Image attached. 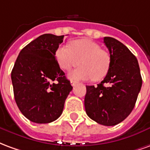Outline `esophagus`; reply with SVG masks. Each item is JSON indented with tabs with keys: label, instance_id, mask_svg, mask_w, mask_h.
Here are the masks:
<instances>
[{
	"label": "esophagus",
	"instance_id": "obj_1",
	"mask_svg": "<svg viewBox=\"0 0 150 150\" xmlns=\"http://www.w3.org/2000/svg\"><path fill=\"white\" fill-rule=\"evenodd\" d=\"M71 86H73V87H75V85L77 84V82L74 81V80H71Z\"/></svg>",
	"mask_w": 150,
	"mask_h": 150
}]
</instances>
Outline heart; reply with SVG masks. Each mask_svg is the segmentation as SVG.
Returning a JSON list of instances; mask_svg holds the SVG:
<instances>
[{
  "label": "heart",
  "instance_id": "b5f03b06",
  "mask_svg": "<svg viewBox=\"0 0 150 150\" xmlns=\"http://www.w3.org/2000/svg\"><path fill=\"white\" fill-rule=\"evenodd\" d=\"M55 58L59 67L65 71L79 64L81 66L69 73V78L75 80H101L108 75L112 62L107 50L86 38L73 41L70 47L59 46L56 50Z\"/></svg>",
  "mask_w": 150,
  "mask_h": 150
}]
</instances>
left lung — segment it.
<instances>
[{
	"label": "left lung",
	"mask_w": 150,
	"mask_h": 150,
	"mask_svg": "<svg viewBox=\"0 0 150 150\" xmlns=\"http://www.w3.org/2000/svg\"><path fill=\"white\" fill-rule=\"evenodd\" d=\"M112 62L104 80L86 86L84 106L88 116L100 125L113 126L131 113L142 85L137 59L123 43L104 37Z\"/></svg>",
	"instance_id": "left-lung-1"
}]
</instances>
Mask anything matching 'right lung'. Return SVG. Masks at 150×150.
<instances>
[{
  "label": "right lung",
  "mask_w": 150,
  "mask_h": 150,
  "mask_svg": "<svg viewBox=\"0 0 150 150\" xmlns=\"http://www.w3.org/2000/svg\"><path fill=\"white\" fill-rule=\"evenodd\" d=\"M63 37L45 34L37 38L21 50L12 70L15 101L32 122L58 119L73 88L55 59Z\"/></svg>",
  "instance_id": "obj_1"
}]
</instances>
